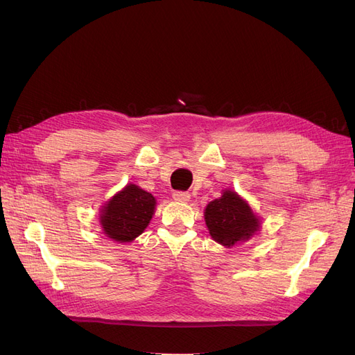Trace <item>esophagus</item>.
Listing matches in <instances>:
<instances>
[{
    "mask_svg": "<svg viewBox=\"0 0 355 355\" xmlns=\"http://www.w3.org/2000/svg\"><path fill=\"white\" fill-rule=\"evenodd\" d=\"M173 200L179 201V202H187L191 200V194L189 192H184V191H175L173 192Z\"/></svg>",
    "mask_w": 355,
    "mask_h": 355,
    "instance_id": "obj_1",
    "label": "esophagus"
}]
</instances>
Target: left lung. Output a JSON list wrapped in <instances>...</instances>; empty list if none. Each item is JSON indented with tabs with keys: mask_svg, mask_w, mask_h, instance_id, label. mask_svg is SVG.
Listing matches in <instances>:
<instances>
[{
	"mask_svg": "<svg viewBox=\"0 0 355 355\" xmlns=\"http://www.w3.org/2000/svg\"><path fill=\"white\" fill-rule=\"evenodd\" d=\"M204 219L211 239L232 247L252 239L259 231L261 220L237 192L225 189L222 197L213 200L204 210Z\"/></svg>",
	"mask_w": 355,
	"mask_h": 355,
	"instance_id": "8db88e82",
	"label": "left lung"
}]
</instances>
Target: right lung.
<instances>
[{"label": "right lung", "mask_w": 355, "mask_h": 355, "mask_svg": "<svg viewBox=\"0 0 355 355\" xmlns=\"http://www.w3.org/2000/svg\"><path fill=\"white\" fill-rule=\"evenodd\" d=\"M155 204L153 194L135 184H128L101 210L103 234L118 243L133 241L153 219Z\"/></svg>", "instance_id": "right-lung-1"}]
</instances>
